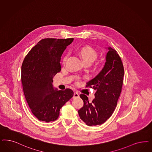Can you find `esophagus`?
I'll return each instance as SVG.
<instances>
[{
  "label": "esophagus",
  "mask_w": 152,
  "mask_h": 152,
  "mask_svg": "<svg viewBox=\"0 0 152 152\" xmlns=\"http://www.w3.org/2000/svg\"><path fill=\"white\" fill-rule=\"evenodd\" d=\"M79 96V95L78 92H74V93L73 98H77V97H78Z\"/></svg>",
  "instance_id": "obj_1"
}]
</instances>
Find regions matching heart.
I'll use <instances>...</instances> for the list:
<instances>
[{
  "label": "heart",
  "mask_w": 152,
  "mask_h": 152,
  "mask_svg": "<svg viewBox=\"0 0 152 152\" xmlns=\"http://www.w3.org/2000/svg\"><path fill=\"white\" fill-rule=\"evenodd\" d=\"M79 54L83 60L84 63L88 61L92 63L97 59L98 56L97 52L93 49V48L89 46H85L80 48L79 50ZM68 55H66L63 58L64 62L66 61Z\"/></svg>",
  "instance_id": "obj_1"
}]
</instances>
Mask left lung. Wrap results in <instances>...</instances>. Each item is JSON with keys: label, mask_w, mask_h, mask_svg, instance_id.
<instances>
[{"label": "left lung", "mask_w": 152, "mask_h": 152, "mask_svg": "<svg viewBox=\"0 0 152 152\" xmlns=\"http://www.w3.org/2000/svg\"><path fill=\"white\" fill-rule=\"evenodd\" d=\"M108 49L103 69L86 86L96 91L95 98L89 102L87 96L80 94L84 105L79 110V115L89 126L101 125L111 117L121 92L124 75L123 63L115 50L111 47Z\"/></svg>", "instance_id": "8db88e82"}]
</instances>
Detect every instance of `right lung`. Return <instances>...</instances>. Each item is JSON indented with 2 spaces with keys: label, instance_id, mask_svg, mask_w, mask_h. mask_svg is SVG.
I'll use <instances>...</instances> for the list:
<instances>
[{
  "label": "right lung",
  "instance_id": "right-lung-1",
  "mask_svg": "<svg viewBox=\"0 0 152 152\" xmlns=\"http://www.w3.org/2000/svg\"><path fill=\"white\" fill-rule=\"evenodd\" d=\"M73 39H41L23 61L21 81L25 98L39 121L49 123L58 119L60 108L73 96L72 89L58 91L52 84L53 77L61 70V56Z\"/></svg>",
  "mask_w": 152,
  "mask_h": 152
}]
</instances>
